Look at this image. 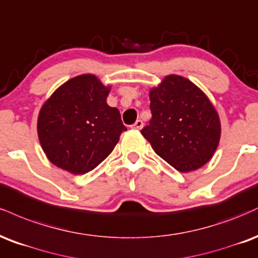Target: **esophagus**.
I'll use <instances>...</instances> for the list:
<instances>
[{
    "label": "esophagus",
    "mask_w": 258,
    "mask_h": 258,
    "mask_svg": "<svg viewBox=\"0 0 258 258\" xmlns=\"http://www.w3.org/2000/svg\"><path fill=\"white\" fill-rule=\"evenodd\" d=\"M142 126H144V122H142L141 119H138L134 124H133V128H134V129H138V130L142 129Z\"/></svg>",
    "instance_id": "esophagus-1"
}]
</instances>
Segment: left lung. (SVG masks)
Wrapping results in <instances>:
<instances>
[{"label": "left lung", "instance_id": "obj_1", "mask_svg": "<svg viewBox=\"0 0 258 258\" xmlns=\"http://www.w3.org/2000/svg\"><path fill=\"white\" fill-rule=\"evenodd\" d=\"M150 124L141 134L160 158L181 172L197 170L211 159L220 142L219 114L195 83L166 76L150 90Z\"/></svg>", "mask_w": 258, "mask_h": 258}]
</instances>
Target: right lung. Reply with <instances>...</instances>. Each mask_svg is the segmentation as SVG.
I'll list each match as a JSON object with an SVG mask.
<instances>
[{"mask_svg":"<svg viewBox=\"0 0 258 258\" xmlns=\"http://www.w3.org/2000/svg\"><path fill=\"white\" fill-rule=\"evenodd\" d=\"M110 87L94 75L60 86L42 106L37 133L47 158L75 175L96 168L113 151L126 128L116 107L106 102Z\"/></svg>","mask_w":258,"mask_h":258,"instance_id":"right-lung-1","label":"right lung"}]
</instances>
